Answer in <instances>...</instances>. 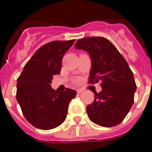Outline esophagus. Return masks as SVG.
I'll return each instance as SVG.
<instances>
[{"label":"esophagus","instance_id":"esophagus-1","mask_svg":"<svg viewBox=\"0 0 152 152\" xmlns=\"http://www.w3.org/2000/svg\"><path fill=\"white\" fill-rule=\"evenodd\" d=\"M76 92H77V94H81V93L83 92V90L82 89H77V90H76Z\"/></svg>","mask_w":152,"mask_h":152}]
</instances>
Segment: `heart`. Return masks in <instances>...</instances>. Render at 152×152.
Segmentation results:
<instances>
[{
    "instance_id": "1",
    "label": "heart",
    "mask_w": 152,
    "mask_h": 152,
    "mask_svg": "<svg viewBox=\"0 0 152 152\" xmlns=\"http://www.w3.org/2000/svg\"><path fill=\"white\" fill-rule=\"evenodd\" d=\"M78 81H79L78 80H76V82H78Z\"/></svg>"
}]
</instances>
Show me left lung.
<instances>
[{"label":"left lung","instance_id":"1","mask_svg":"<svg viewBox=\"0 0 152 152\" xmlns=\"http://www.w3.org/2000/svg\"><path fill=\"white\" fill-rule=\"evenodd\" d=\"M76 49L90 54L92 67L89 83L100 82L102 90L94 93V100L86 106L92 122L110 127L121 123L134 104L137 89L133 72L122 55L104 37L83 38L75 44Z\"/></svg>","mask_w":152,"mask_h":152}]
</instances>
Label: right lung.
<instances>
[{"mask_svg": "<svg viewBox=\"0 0 152 152\" xmlns=\"http://www.w3.org/2000/svg\"><path fill=\"white\" fill-rule=\"evenodd\" d=\"M75 39L52 41L39 48L28 61L17 80L16 98L23 115L34 127L50 130L66 120L76 90L57 92L51 87L53 76L60 73L62 57Z\"/></svg>", "mask_w": 152, "mask_h": 152, "instance_id": "add662e5", "label": "right lung"}]
</instances>
